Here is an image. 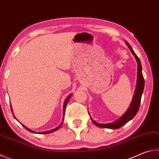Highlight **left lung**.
<instances>
[{"label":"left lung","mask_w":159,"mask_h":159,"mask_svg":"<svg viewBox=\"0 0 159 159\" xmlns=\"http://www.w3.org/2000/svg\"><path fill=\"white\" fill-rule=\"evenodd\" d=\"M126 44H127L128 47L129 49L131 51V52L133 53L134 57H135L137 61H138V84H137L135 93H134V95L133 99V102L130 104L129 109L127 110L124 114H123L121 117H120L119 119L116 120L115 122L111 123H107V124H101V123H98L95 122V120H93L92 121L94 123V124L96 125L97 126L100 128H110V129H117L120 127H122L123 125H125L126 123H128L129 120L134 117V116L137 114L138 110L139 109V106H140V102H141V98H142V95L143 93L144 88V79L143 77V75H142V65L141 62L139 59L138 58V56L133 50V48L128 43V42H125Z\"/></svg>","instance_id":"1"}]
</instances>
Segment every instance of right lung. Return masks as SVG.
<instances>
[{"instance_id":"1","label":"right lung","mask_w":159,"mask_h":159,"mask_svg":"<svg viewBox=\"0 0 159 159\" xmlns=\"http://www.w3.org/2000/svg\"><path fill=\"white\" fill-rule=\"evenodd\" d=\"M71 95H69V96H68V98H67L66 99L65 102H64V111H65V108H66V104H67V103H68V102H69V100L70 98H71ZM62 123H63V122L61 123L60 126H58L57 128H55V129H53V130H49V131H45V132H41V133H39V134H48V133H53V132H55V131H56V130H57L58 129L60 128L61 125H62ZM22 126H23L24 128H25V129H26V130H27L28 131H29V132H31V133H36V132H34L33 130H30V129H29L28 128L25 127V125H22Z\"/></svg>"}]
</instances>
